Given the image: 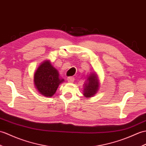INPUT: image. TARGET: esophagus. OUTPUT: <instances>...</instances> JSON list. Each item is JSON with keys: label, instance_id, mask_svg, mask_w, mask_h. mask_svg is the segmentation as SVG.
<instances>
[{"label": "esophagus", "instance_id": "esophagus-1", "mask_svg": "<svg viewBox=\"0 0 146 146\" xmlns=\"http://www.w3.org/2000/svg\"><path fill=\"white\" fill-rule=\"evenodd\" d=\"M67 80H68V82H69V83H72V82H73V81H74V78H73V77H72V76H70V77L68 78H67Z\"/></svg>", "mask_w": 146, "mask_h": 146}]
</instances>
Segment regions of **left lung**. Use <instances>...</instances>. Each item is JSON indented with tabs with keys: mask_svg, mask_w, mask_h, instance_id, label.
<instances>
[{
	"mask_svg": "<svg viewBox=\"0 0 146 146\" xmlns=\"http://www.w3.org/2000/svg\"><path fill=\"white\" fill-rule=\"evenodd\" d=\"M100 83L99 77L95 72L88 75L83 84V94L84 96L91 98L95 95L100 90Z\"/></svg>",
	"mask_w": 146,
	"mask_h": 146,
	"instance_id": "left-lung-1",
	"label": "left lung"
}]
</instances>
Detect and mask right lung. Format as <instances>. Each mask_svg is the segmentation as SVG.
I'll list each match as a JSON object with an SVG mask.
<instances>
[{"label": "right lung", "instance_id": "add662e5", "mask_svg": "<svg viewBox=\"0 0 146 146\" xmlns=\"http://www.w3.org/2000/svg\"><path fill=\"white\" fill-rule=\"evenodd\" d=\"M65 80L60 77L58 71L48 60H44L37 68L33 76V83L39 94L45 97L53 96L58 86Z\"/></svg>", "mask_w": 146, "mask_h": 146}]
</instances>
